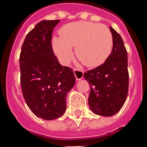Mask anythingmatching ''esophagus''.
Listing matches in <instances>:
<instances>
[{
  "instance_id": "1",
  "label": "esophagus",
  "mask_w": 147,
  "mask_h": 147,
  "mask_svg": "<svg viewBox=\"0 0 147 147\" xmlns=\"http://www.w3.org/2000/svg\"><path fill=\"white\" fill-rule=\"evenodd\" d=\"M74 74L77 80H81L84 77V71L79 69H74Z\"/></svg>"
}]
</instances>
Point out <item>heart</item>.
Masks as SVG:
<instances>
[{"instance_id":"b5f03b06","label":"heart","mask_w":147,"mask_h":147,"mask_svg":"<svg viewBox=\"0 0 147 147\" xmlns=\"http://www.w3.org/2000/svg\"><path fill=\"white\" fill-rule=\"evenodd\" d=\"M113 35L107 26L91 22H71L60 30V38L53 39V47L58 59L67 64L76 54L88 67H96L104 63L113 49Z\"/></svg>"}]
</instances>
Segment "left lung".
<instances>
[{"label":"left lung","mask_w":147,"mask_h":147,"mask_svg":"<svg viewBox=\"0 0 147 147\" xmlns=\"http://www.w3.org/2000/svg\"><path fill=\"white\" fill-rule=\"evenodd\" d=\"M110 31L112 53L103 64L84 73L90 87V109L96 115L107 117L116 114L123 107L129 85L127 51L120 34L112 27Z\"/></svg>","instance_id":"obj_1"}]
</instances>
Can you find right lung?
<instances>
[{
	"instance_id": "right-lung-1",
	"label": "right lung",
	"mask_w": 147,
	"mask_h": 147,
	"mask_svg": "<svg viewBox=\"0 0 147 147\" xmlns=\"http://www.w3.org/2000/svg\"><path fill=\"white\" fill-rule=\"evenodd\" d=\"M59 20H43L28 32L20 55V83L26 104L36 116L53 120L64 114L73 88L72 69L62 66L52 47V32Z\"/></svg>"
}]
</instances>
